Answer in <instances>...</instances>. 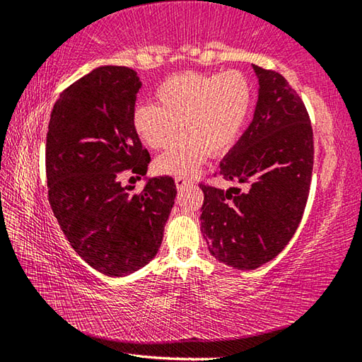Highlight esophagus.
Masks as SVG:
<instances>
[{
    "label": "esophagus",
    "mask_w": 362,
    "mask_h": 362,
    "mask_svg": "<svg viewBox=\"0 0 362 362\" xmlns=\"http://www.w3.org/2000/svg\"><path fill=\"white\" fill-rule=\"evenodd\" d=\"M187 185H189V180L183 179V177H177V179H175V187H177V189L185 188Z\"/></svg>",
    "instance_id": "34e87169"
}]
</instances>
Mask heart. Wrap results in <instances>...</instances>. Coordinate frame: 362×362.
<instances>
[{"label": "heart", "mask_w": 362, "mask_h": 362, "mask_svg": "<svg viewBox=\"0 0 362 362\" xmlns=\"http://www.w3.org/2000/svg\"><path fill=\"white\" fill-rule=\"evenodd\" d=\"M250 86L236 70L223 73H185L170 76L156 90V105H142L134 115V127L151 150L173 144L180 124L182 137L156 158L161 174L192 175L207 151L228 150L240 134L250 108Z\"/></svg>", "instance_id": "1"}]
</instances>
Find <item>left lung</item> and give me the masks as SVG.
Instances as JSON below:
<instances>
[{
	"label": "left lung",
	"mask_w": 362,
	"mask_h": 362,
	"mask_svg": "<svg viewBox=\"0 0 362 362\" xmlns=\"http://www.w3.org/2000/svg\"><path fill=\"white\" fill-rule=\"evenodd\" d=\"M252 69L259 83L252 121L218 164V175L235 185H199L207 249L236 269L259 268L289 244L313 173V131L302 99L279 73Z\"/></svg>",
	"instance_id": "1"
}]
</instances>
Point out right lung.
<instances>
[{
	"mask_svg": "<svg viewBox=\"0 0 362 362\" xmlns=\"http://www.w3.org/2000/svg\"><path fill=\"white\" fill-rule=\"evenodd\" d=\"M137 73L102 65L54 103L46 137L49 203L75 252L97 272L127 276L155 259L177 194L173 177H145L142 193L121 185L145 175L150 155L134 127Z\"/></svg>",
	"mask_w": 362,
	"mask_h": 362,
	"instance_id": "right-lung-1",
	"label": "right lung"
}]
</instances>
